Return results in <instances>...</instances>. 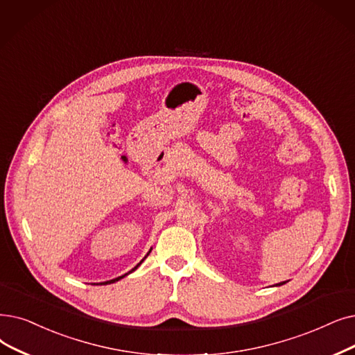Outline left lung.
Segmentation results:
<instances>
[{"instance_id":"8db88e82","label":"left lung","mask_w":355,"mask_h":355,"mask_svg":"<svg viewBox=\"0 0 355 355\" xmlns=\"http://www.w3.org/2000/svg\"><path fill=\"white\" fill-rule=\"evenodd\" d=\"M282 284H286V282H283V283H279L277 286H282Z\"/></svg>"}]
</instances>
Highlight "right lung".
Instances as JSON below:
<instances>
[{
    "instance_id": "right-lung-1",
    "label": "right lung",
    "mask_w": 355,
    "mask_h": 355,
    "mask_svg": "<svg viewBox=\"0 0 355 355\" xmlns=\"http://www.w3.org/2000/svg\"><path fill=\"white\" fill-rule=\"evenodd\" d=\"M149 252H150V251H149ZM149 252H148V255H149ZM145 258H146V257H145ZM145 258H144V259H145ZM144 259H142V261H141V263H139V264H137V266H136V267H135V268H132V270H130V271H129V272H132V271H135V270H136V268H137V267H139V266H141V264H142V263H144ZM129 272H128V274H129ZM128 274H125V275H128ZM125 275H121V277H117V279H113V280H110V282H104V283H100V284H112V283H114V282H119V280H120V279H123V277H125Z\"/></svg>"
}]
</instances>
